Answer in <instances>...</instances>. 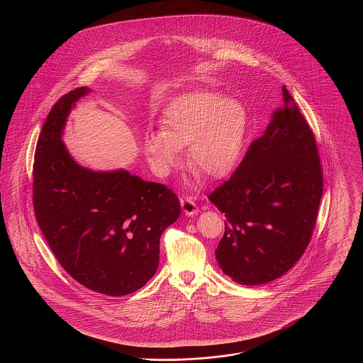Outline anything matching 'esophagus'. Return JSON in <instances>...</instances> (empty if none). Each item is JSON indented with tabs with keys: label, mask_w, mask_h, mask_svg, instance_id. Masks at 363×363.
Masks as SVG:
<instances>
[{
	"label": "esophagus",
	"mask_w": 363,
	"mask_h": 363,
	"mask_svg": "<svg viewBox=\"0 0 363 363\" xmlns=\"http://www.w3.org/2000/svg\"><path fill=\"white\" fill-rule=\"evenodd\" d=\"M181 207L184 209V212L186 213V215H196L197 212H199V207H197V204L194 203V199L193 197H190V196H185V197H182L181 199Z\"/></svg>",
	"instance_id": "1"
}]
</instances>
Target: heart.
Segmentation results:
<instances>
[{
	"instance_id": "b5f03b06",
	"label": "heart",
	"mask_w": 363,
	"mask_h": 363,
	"mask_svg": "<svg viewBox=\"0 0 363 363\" xmlns=\"http://www.w3.org/2000/svg\"><path fill=\"white\" fill-rule=\"evenodd\" d=\"M247 116L240 102L212 92H191L177 98L163 113L162 130L144 135V150L159 174L182 163L188 147L190 167L220 178L235 166L245 138Z\"/></svg>"
}]
</instances>
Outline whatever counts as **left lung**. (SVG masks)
I'll return each mask as SVG.
<instances>
[{"instance_id":"8db88e82","label":"left lung","mask_w":363,"mask_h":363,"mask_svg":"<svg viewBox=\"0 0 363 363\" xmlns=\"http://www.w3.org/2000/svg\"><path fill=\"white\" fill-rule=\"evenodd\" d=\"M283 107L240 166L208 194L225 216L215 252L227 277L259 286L284 275L311 240L323 196V167L311 125L283 86Z\"/></svg>"}]
</instances>
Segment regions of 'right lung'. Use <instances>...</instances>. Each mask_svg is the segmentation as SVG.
<instances>
[{"label": "right lung", "mask_w": 363, "mask_h": 363, "mask_svg": "<svg viewBox=\"0 0 363 363\" xmlns=\"http://www.w3.org/2000/svg\"><path fill=\"white\" fill-rule=\"evenodd\" d=\"M80 86L52 106L35 148L36 222L55 259L76 281L108 296L135 293L155 275L159 240L181 213L166 185L126 170L98 173L70 157L62 129Z\"/></svg>", "instance_id": "obj_1"}]
</instances>
